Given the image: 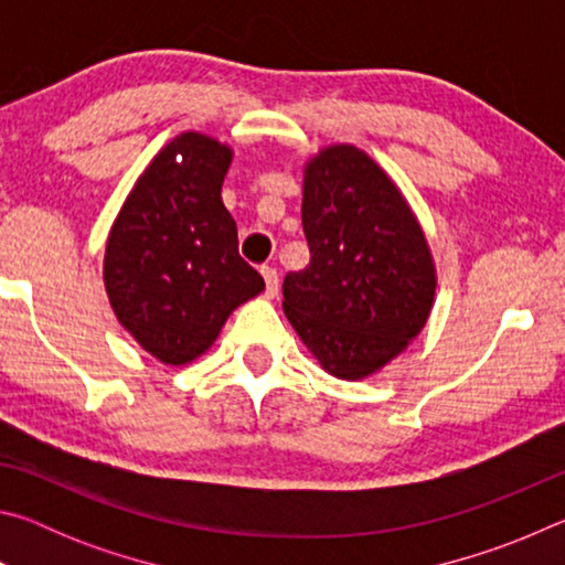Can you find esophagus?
Returning <instances> with one entry per match:
<instances>
[{"label":"esophagus","instance_id":"obj_1","mask_svg":"<svg viewBox=\"0 0 565 565\" xmlns=\"http://www.w3.org/2000/svg\"><path fill=\"white\" fill-rule=\"evenodd\" d=\"M262 276L266 281V296H274L279 294V274H276V269H271V266H262Z\"/></svg>","mask_w":565,"mask_h":565}]
</instances>
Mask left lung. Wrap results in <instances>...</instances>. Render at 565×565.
Wrapping results in <instances>:
<instances>
[{
	"label": "left lung",
	"mask_w": 565,
	"mask_h": 565,
	"mask_svg": "<svg viewBox=\"0 0 565 565\" xmlns=\"http://www.w3.org/2000/svg\"><path fill=\"white\" fill-rule=\"evenodd\" d=\"M311 262L286 274L284 313L331 376L376 374L431 313L436 269L404 194L366 151L321 149L303 169Z\"/></svg>",
	"instance_id": "8db88e82"
}]
</instances>
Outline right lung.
Here are the masks:
<instances>
[{
	"label": "right lung",
	"mask_w": 565,
	"mask_h": 565,
	"mask_svg": "<svg viewBox=\"0 0 565 565\" xmlns=\"http://www.w3.org/2000/svg\"><path fill=\"white\" fill-rule=\"evenodd\" d=\"M232 149L184 131L151 159L107 238L104 286L124 329L151 356L184 366L212 347L236 306L264 291L238 256L222 202Z\"/></svg>",
	"instance_id": "1"
}]
</instances>
